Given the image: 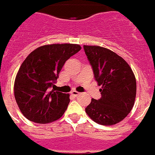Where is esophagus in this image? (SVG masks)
I'll return each mask as SVG.
<instances>
[{
  "label": "esophagus",
  "instance_id": "1",
  "mask_svg": "<svg viewBox=\"0 0 155 155\" xmlns=\"http://www.w3.org/2000/svg\"><path fill=\"white\" fill-rule=\"evenodd\" d=\"M71 95L75 96V97H76V96H78L79 94H80V92L76 91H71Z\"/></svg>",
  "mask_w": 155,
  "mask_h": 155
}]
</instances>
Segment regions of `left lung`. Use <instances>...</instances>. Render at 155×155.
I'll return each mask as SVG.
<instances>
[{"label":"left lung","mask_w":155,"mask_h":155,"mask_svg":"<svg viewBox=\"0 0 155 155\" xmlns=\"http://www.w3.org/2000/svg\"><path fill=\"white\" fill-rule=\"evenodd\" d=\"M100 89L99 99L92 98L85 109L94 121L113 125L128 116L134 106L136 81L132 68L117 53L106 48L84 45Z\"/></svg>","instance_id":"1"}]
</instances>
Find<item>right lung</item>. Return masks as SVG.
<instances>
[{"mask_svg":"<svg viewBox=\"0 0 155 155\" xmlns=\"http://www.w3.org/2000/svg\"><path fill=\"white\" fill-rule=\"evenodd\" d=\"M81 49L75 44L43 45L23 62L14 85L15 101L26 118L46 124L61 117L70 102L69 94L50 91L68 59Z\"/></svg>","mask_w":155,"mask_h":155,"instance_id":"1","label":"right lung"}]
</instances>
